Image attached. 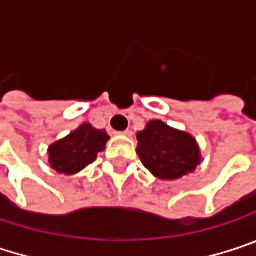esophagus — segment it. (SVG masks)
<instances>
[{
	"mask_svg": "<svg viewBox=\"0 0 256 256\" xmlns=\"http://www.w3.org/2000/svg\"><path fill=\"white\" fill-rule=\"evenodd\" d=\"M117 134H122V136H124V138H132L133 136V132L128 128V130H123V132H116Z\"/></svg>",
	"mask_w": 256,
	"mask_h": 256,
	"instance_id": "1",
	"label": "esophagus"
}]
</instances>
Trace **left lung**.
I'll list each match as a JSON object with an SVG mask.
<instances>
[{"label": "left lung", "mask_w": 256, "mask_h": 256, "mask_svg": "<svg viewBox=\"0 0 256 256\" xmlns=\"http://www.w3.org/2000/svg\"><path fill=\"white\" fill-rule=\"evenodd\" d=\"M138 156L157 178L179 179L200 164V150L192 136L152 120L138 132Z\"/></svg>", "instance_id": "left-lung-1"}]
</instances>
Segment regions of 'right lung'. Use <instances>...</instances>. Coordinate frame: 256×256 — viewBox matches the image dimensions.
<instances>
[{
    "instance_id": "add662e5",
    "label": "right lung",
    "mask_w": 256,
    "mask_h": 256,
    "mask_svg": "<svg viewBox=\"0 0 256 256\" xmlns=\"http://www.w3.org/2000/svg\"><path fill=\"white\" fill-rule=\"evenodd\" d=\"M108 139L110 136L105 130L82 124L48 148V162L59 174H77L96 160L98 152L104 151Z\"/></svg>"
}]
</instances>
